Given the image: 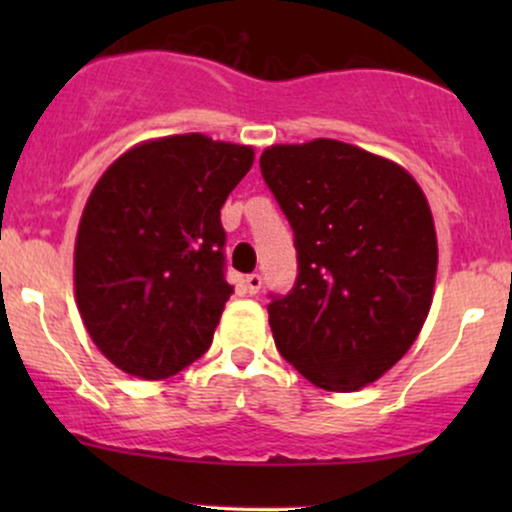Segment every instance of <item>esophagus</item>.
Returning a JSON list of instances; mask_svg holds the SVG:
<instances>
[{"mask_svg": "<svg viewBox=\"0 0 512 512\" xmlns=\"http://www.w3.org/2000/svg\"><path fill=\"white\" fill-rule=\"evenodd\" d=\"M262 289V276L260 274H248L245 276V291L250 293V296H255L257 291Z\"/></svg>", "mask_w": 512, "mask_h": 512, "instance_id": "obj_1", "label": "esophagus"}]
</instances>
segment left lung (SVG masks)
Returning <instances> with one entry per match:
<instances>
[{
  "label": "left lung",
  "instance_id": "obj_1",
  "mask_svg": "<svg viewBox=\"0 0 512 512\" xmlns=\"http://www.w3.org/2000/svg\"><path fill=\"white\" fill-rule=\"evenodd\" d=\"M262 178L289 219L298 279L269 303L279 354L327 392H356L411 349L433 303L438 238L399 163L337 139L272 144Z\"/></svg>",
  "mask_w": 512,
  "mask_h": 512
}]
</instances>
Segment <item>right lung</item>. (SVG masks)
<instances>
[{
    "instance_id": "add662e5",
    "label": "right lung",
    "mask_w": 512,
    "mask_h": 512,
    "mask_svg": "<svg viewBox=\"0 0 512 512\" xmlns=\"http://www.w3.org/2000/svg\"><path fill=\"white\" fill-rule=\"evenodd\" d=\"M255 149L170 134L127 149L86 199L74 296L98 351L134 378L163 380L211 346L233 286L221 207Z\"/></svg>"
}]
</instances>
